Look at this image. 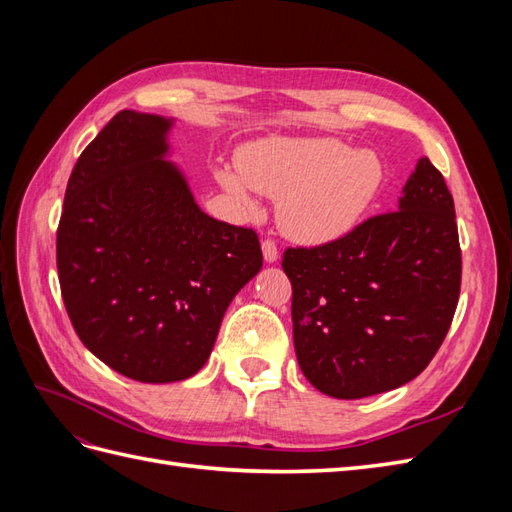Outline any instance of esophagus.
<instances>
[{
  "instance_id": "34e87169",
  "label": "esophagus",
  "mask_w": 512,
  "mask_h": 512,
  "mask_svg": "<svg viewBox=\"0 0 512 512\" xmlns=\"http://www.w3.org/2000/svg\"><path fill=\"white\" fill-rule=\"evenodd\" d=\"M262 256H265V260L269 262H275L277 258H280V252H277V245H275V241L273 239H265L262 241Z\"/></svg>"
}]
</instances>
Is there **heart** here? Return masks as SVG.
I'll return each instance as SVG.
<instances>
[{"label": "heart", "instance_id": "b5f03b06", "mask_svg": "<svg viewBox=\"0 0 512 512\" xmlns=\"http://www.w3.org/2000/svg\"><path fill=\"white\" fill-rule=\"evenodd\" d=\"M237 166L218 170L222 188L247 207L252 190L280 196L282 228L307 243L339 239L359 224L386 175L378 153L320 136L260 138L239 151Z\"/></svg>", "mask_w": 512, "mask_h": 512}]
</instances>
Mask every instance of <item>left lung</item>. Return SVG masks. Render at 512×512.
Here are the masks:
<instances>
[{
    "label": "left lung",
    "instance_id": "left-lung-1",
    "mask_svg": "<svg viewBox=\"0 0 512 512\" xmlns=\"http://www.w3.org/2000/svg\"><path fill=\"white\" fill-rule=\"evenodd\" d=\"M292 337L303 376L324 395L393 391L429 365L461 288L453 196L421 158L397 211L318 247H288Z\"/></svg>",
    "mask_w": 512,
    "mask_h": 512
}]
</instances>
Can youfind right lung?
Here are the masks:
<instances>
[{
	"label": "right lung",
	"mask_w": 512,
	"mask_h": 512,
	"mask_svg": "<svg viewBox=\"0 0 512 512\" xmlns=\"http://www.w3.org/2000/svg\"><path fill=\"white\" fill-rule=\"evenodd\" d=\"M173 123L128 108L108 121L72 170L57 228L76 335L149 384L207 363L230 301L262 267L256 232L209 218L166 160Z\"/></svg>",
	"instance_id": "right-lung-1"
}]
</instances>
